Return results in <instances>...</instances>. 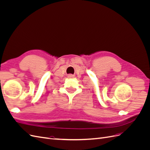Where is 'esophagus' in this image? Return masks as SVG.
<instances>
[{"label":"esophagus","instance_id":"obj_1","mask_svg":"<svg viewBox=\"0 0 150 150\" xmlns=\"http://www.w3.org/2000/svg\"><path fill=\"white\" fill-rule=\"evenodd\" d=\"M69 76V78H71V77H72V76H71V75H69V76Z\"/></svg>","mask_w":150,"mask_h":150}]
</instances>
